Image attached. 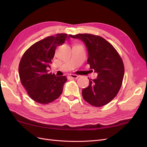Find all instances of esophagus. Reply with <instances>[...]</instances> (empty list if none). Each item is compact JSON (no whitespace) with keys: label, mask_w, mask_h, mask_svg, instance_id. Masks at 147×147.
Instances as JSON below:
<instances>
[{"label":"esophagus","mask_w":147,"mask_h":147,"mask_svg":"<svg viewBox=\"0 0 147 147\" xmlns=\"http://www.w3.org/2000/svg\"><path fill=\"white\" fill-rule=\"evenodd\" d=\"M78 77V75L75 74H69L68 75V78H77Z\"/></svg>","instance_id":"esophagus-1"}]
</instances>
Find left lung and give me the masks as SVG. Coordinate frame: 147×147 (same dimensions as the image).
<instances>
[{
    "instance_id": "obj_1",
    "label": "left lung",
    "mask_w": 147,
    "mask_h": 147,
    "mask_svg": "<svg viewBox=\"0 0 147 147\" xmlns=\"http://www.w3.org/2000/svg\"><path fill=\"white\" fill-rule=\"evenodd\" d=\"M80 39L88 52L87 63L97 73L96 79H89L90 84L82 90L84 100L99 107L112 100L122 85L124 67L121 57L112 44L98 35L90 34L69 35Z\"/></svg>"
}]
</instances>
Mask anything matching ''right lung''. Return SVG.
<instances>
[{
	"label": "right lung",
	"mask_w": 147,
	"mask_h": 147,
	"mask_svg": "<svg viewBox=\"0 0 147 147\" xmlns=\"http://www.w3.org/2000/svg\"><path fill=\"white\" fill-rule=\"evenodd\" d=\"M69 38L67 34H57L35 43L26 50L19 64L21 82L29 97L37 103L48 104L63 92L65 76L48 73L56 48Z\"/></svg>",
	"instance_id": "obj_1"
}]
</instances>
